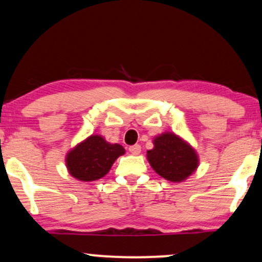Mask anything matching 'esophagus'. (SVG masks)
<instances>
[{"label": "esophagus", "mask_w": 262, "mask_h": 262, "mask_svg": "<svg viewBox=\"0 0 262 262\" xmlns=\"http://www.w3.org/2000/svg\"><path fill=\"white\" fill-rule=\"evenodd\" d=\"M129 151H130L133 155H138V154H140L141 151V146L139 144H135V145H132V146H129Z\"/></svg>", "instance_id": "obj_1"}]
</instances>
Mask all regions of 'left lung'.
I'll list each match as a JSON object with an SVG mask.
<instances>
[{
	"instance_id": "left-lung-1",
	"label": "left lung",
	"mask_w": 262,
	"mask_h": 262,
	"mask_svg": "<svg viewBox=\"0 0 262 262\" xmlns=\"http://www.w3.org/2000/svg\"><path fill=\"white\" fill-rule=\"evenodd\" d=\"M154 145V149L147 151V160L155 172L167 181L182 182L196 169L199 161L194 149L176 134L160 135Z\"/></svg>"
}]
</instances>
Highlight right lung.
Returning a JSON list of instances; mask_svg holds the SVG:
<instances>
[{
  "label": "right lung",
  "instance_id": "right-lung-1",
  "mask_svg": "<svg viewBox=\"0 0 262 262\" xmlns=\"http://www.w3.org/2000/svg\"><path fill=\"white\" fill-rule=\"evenodd\" d=\"M123 154L124 149L119 144H108L100 135H91L69 151L66 162L74 178L91 182L107 174L113 162Z\"/></svg>",
  "mask_w": 262,
  "mask_h": 262
}]
</instances>
